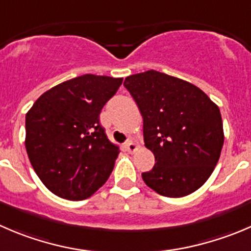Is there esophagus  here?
<instances>
[{
    "label": "esophagus",
    "instance_id": "esophagus-1",
    "mask_svg": "<svg viewBox=\"0 0 251 251\" xmlns=\"http://www.w3.org/2000/svg\"><path fill=\"white\" fill-rule=\"evenodd\" d=\"M125 150L127 151L128 153H133L136 150H137V145H136L133 141L128 140L127 142H125Z\"/></svg>",
    "mask_w": 251,
    "mask_h": 251
}]
</instances>
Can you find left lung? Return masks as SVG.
<instances>
[{
  "instance_id": "8db88e82",
  "label": "left lung",
  "mask_w": 251,
  "mask_h": 251,
  "mask_svg": "<svg viewBox=\"0 0 251 251\" xmlns=\"http://www.w3.org/2000/svg\"><path fill=\"white\" fill-rule=\"evenodd\" d=\"M124 86L140 109L145 146L155 158L152 170L142 173L146 185L167 198L200 189L225 142L220 108L199 87L154 70L126 77Z\"/></svg>"
}]
</instances>
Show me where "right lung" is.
<instances>
[{"mask_svg":"<svg viewBox=\"0 0 251 251\" xmlns=\"http://www.w3.org/2000/svg\"><path fill=\"white\" fill-rule=\"evenodd\" d=\"M123 78L83 75L41 94L25 115V148L39 179L56 196L91 198L113 172L119 147L99 114Z\"/></svg>","mask_w":251,"mask_h":251,"instance_id":"right-lung-1","label":"right lung"}]
</instances>
